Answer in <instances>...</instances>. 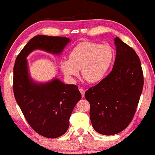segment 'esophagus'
Returning <instances> with one entry per match:
<instances>
[{"mask_svg":"<svg viewBox=\"0 0 155 155\" xmlns=\"http://www.w3.org/2000/svg\"><path fill=\"white\" fill-rule=\"evenodd\" d=\"M79 91L81 93V95H82V97H84L85 96V90H84V89L82 87H80L79 88Z\"/></svg>","mask_w":155,"mask_h":155,"instance_id":"esophagus-1","label":"esophagus"}]
</instances>
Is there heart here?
<instances>
[{
    "instance_id": "b5f03b06",
    "label": "heart",
    "mask_w": 155,
    "mask_h": 155,
    "mask_svg": "<svg viewBox=\"0 0 155 155\" xmlns=\"http://www.w3.org/2000/svg\"><path fill=\"white\" fill-rule=\"evenodd\" d=\"M69 59H63L61 68L67 77L81 74L89 83L101 81L106 75L114 59V50L110 46L91 41H83L73 48Z\"/></svg>"
}]
</instances>
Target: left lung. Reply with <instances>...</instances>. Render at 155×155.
Returning a JSON list of instances; mask_svg holds the SVG:
<instances>
[{"instance_id":"8db88e82","label":"left lung","mask_w":155,"mask_h":155,"mask_svg":"<svg viewBox=\"0 0 155 155\" xmlns=\"http://www.w3.org/2000/svg\"><path fill=\"white\" fill-rule=\"evenodd\" d=\"M116 57L111 72L85 91L91 124L96 132L112 135L127 128L134 117L143 86L140 59L117 37Z\"/></svg>"}]
</instances>
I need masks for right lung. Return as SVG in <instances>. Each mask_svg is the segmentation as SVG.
Returning a JSON list of instances; mask_svg holds the SVG:
<instances>
[{"mask_svg":"<svg viewBox=\"0 0 155 155\" xmlns=\"http://www.w3.org/2000/svg\"><path fill=\"white\" fill-rule=\"evenodd\" d=\"M70 39L37 35L18 54L14 66L13 90L15 99L31 127L47 138H56L68 129L73 109L81 98L77 85H66L58 79L37 84L28 74L26 57L35 49L59 54Z\"/></svg>","mask_w":155,"mask_h":155,"instance_id":"obj_1","label":"right lung"}]
</instances>
